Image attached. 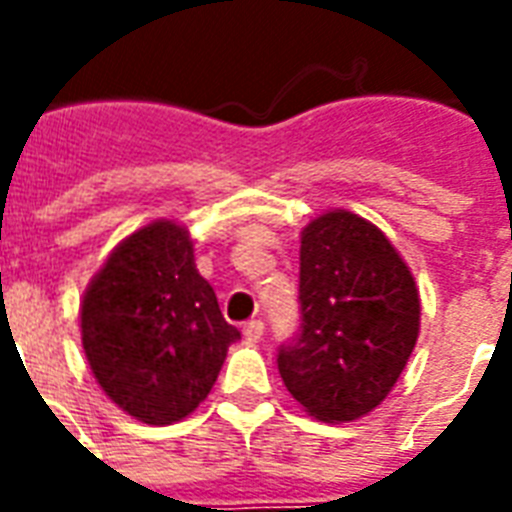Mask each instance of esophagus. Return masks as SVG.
Segmentation results:
<instances>
[{"mask_svg": "<svg viewBox=\"0 0 512 512\" xmlns=\"http://www.w3.org/2000/svg\"><path fill=\"white\" fill-rule=\"evenodd\" d=\"M265 335V324L260 319L249 321V324H244V340L247 342H260Z\"/></svg>", "mask_w": 512, "mask_h": 512, "instance_id": "esophagus-1", "label": "esophagus"}]
</instances>
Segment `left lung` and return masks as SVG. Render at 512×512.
<instances>
[{
    "mask_svg": "<svg viewBox=\"0 0 512 512\" xmlns=\"http://www.w3.org/2000/svg\"><path fill=\"white\" fill-rule=\"evenodd\" d=\"M300 329L279 374L305 412L350 422L385 401L420 335V292L388 236L348 209L300 236Z\"/></svg>",
    "mask_w": 512,
    "mask_h": 512,
    "instance_id": "1",
    "label": "left lung"
}]
</instances>
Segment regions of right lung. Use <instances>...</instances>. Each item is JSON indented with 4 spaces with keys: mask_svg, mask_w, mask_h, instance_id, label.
I'll list each match as a JSON object with an SVG mask.
<instances>
[{
    "mask_svg": "<svg viewBox=\"0 0 512 512\" xmlns=\"http://www.w3.org/2000/svg\"><path fill=\"white\" fill-rule=\"evenodd\" d=\"M82 345L95 380L122 412L172 425L209 396L241 337L196 271L193 241L154 220L108 255L82 297Z\"/></svg>",
    "mask_w": 512,
    "mask_h": 512,
    "instance_id": "obj_1",
    "label": "right lung"
}]
</instances>
